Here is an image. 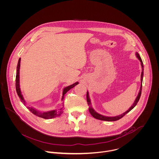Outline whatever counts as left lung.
Returning a JSON list of instances; mask_svg holds the SVG:
<instances>
[{
	"mask_svg": "<svg viewBox=\"0 0 159 159\" xmlns=\"http://www.w3.org/2000/svg\"><path fill=\"white\" fill-rule=\"evenodd\" d=\"M136 57L138 58V59L140 61L141 65L142 66V72H141V87H140V90H139V92L138 93V95L137 96V97H136L134 103L133 104V105L126 112H125L124 113H123V114H121L120 115L113 116V117H109V116H103V115H102L98 113L97 112H96L94 110V109L92 108V104H91V101H90V97H89V92L87 91V103H88V105H89V110L90 113L91 114V115L93 118H96L97 120H102V121H117V120L122 118L126 114H127L128 112H129L131 110H133L136 107V105H137L138 102H139V98H140L141 95L142 86H143L142 84H143V75H144V66H143V61H142L139 54H138V52H136Z\"/></svg>",
	"mask_w": 159,
	"mask_h": 159,
	"instance_id": "left-lung-1",
	"label": "left lung"
}]
</instances>
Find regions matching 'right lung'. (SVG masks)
<instances>
[{
    "label": "right lung",
    "instance_id": "add662e5",
    "mask_svg": "<svg viewBox=\"0 0 159 159\" xmlns=\"http://www.w3.org/2000/svg\"><path fill=\"white\" fill-rule=\"evenodd\" d=\"M20 61H21V58H19L18 59V64H17V67H16V80H15V87H16V93L21 100V102L23 103V105L25 106H26V102L23 97V95H21V90H20V77H19V74H20ZM79 84V82H75L72 85H70L69 86H67L66 87H65L63 89V92H62V99L61 100L63 101L64 98V95L71 89H72L73 87H74L75 85H77ZM64 106V105H62V107ZM34 115L44 118V119H52L54 118H56L57 116H59L61 115L63 113V107H61L59 110H51V111H46V112H41L39 111L38 110H36V109L32 108V107H26Z\"/></svg>",
    "mask_w": 159,
    "mask_h": 159
}]
</instances>
